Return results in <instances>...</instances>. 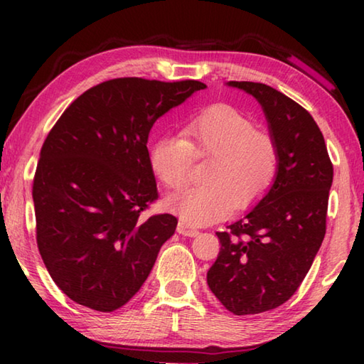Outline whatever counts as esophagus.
Segmentation results:
<instances>
[{"label":"esophagus","mask_w":364,"mask_h":364,"mask_svg":"<svg viewBox=\"0 0 364 364\" xmlns=\"http://www.w3.org/2000/svg\"><path fill=\"white\" fill-rule=\"evenodd\" d=\"M176 231L180 232V234H183V236H188V237H196V236H199V231H197L196 228L189 226L184 220H180V221H178Z\"/></svg>","instance_id":"obj_1"}]
</instances>
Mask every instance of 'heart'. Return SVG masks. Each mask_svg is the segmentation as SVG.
I'll return each instance as SVG.
<instances>
[{"instance_id":"heart-1","label":"heart","mask_w":364,"mask_h":364,"mask_svg":"<svg viewBox=\"0 0 364 364\" xmlns=\"http://www.w3.org/2000/svg\"><path fill=\"white\" fill-rule=\"evenodd\" d=\"M196 159H210L199 188L167 200L170 212L189 225L223 218L234 205L244 208L267 193L278 170V149L269 134L230 106H213L191 119L180 136H160L151 147L154 173L170 189L188 184Z\"/></svg>"}]
</instances>
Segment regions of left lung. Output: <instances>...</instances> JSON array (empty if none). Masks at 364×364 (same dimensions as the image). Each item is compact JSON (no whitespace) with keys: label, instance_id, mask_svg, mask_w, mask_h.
<instances>
[{"label":"left lung","instance_id":"left-lung-1","mask_svg":"<svg viewBox=\"0 0 364 364\" xmlns=\"http://www.w3.org/2000/svg\"><path fill=\"white\" fill-rule=\"evenodd\" d=\"M260 102L278 149V171L263 199L218 231L220 254L207 284L234 315H257L292 297L326 234L332 162L308 110L268 85L230 82Z\"/></svg>","mask_w":364,"mask_h":364}]
</instances>
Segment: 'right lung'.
I'll use <instances>...</instances> for the list:
<instances>
[{"mask_svg":"<svg viewBox=\"0 0 364 364\" xmlns=\"http://www.w3.org/2000/svg\"><path fill=\"white\" fill-rule=\"evenodd\" d=\"M204 88L197 80H107L51 128L33 178L36 244L73 301L110 313L144 284L178 225L170 213L141 217L159 197L147 138L159 117Z\"/></svg>","mask_w":364,"mask_h":364,"instance_id":"1","label":"right lung"}]
</instances>
